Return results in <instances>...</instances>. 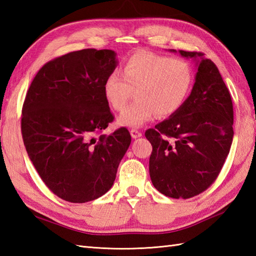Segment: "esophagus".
<instances>
[{"instance_id": "34e87169", "label": "esophagus", "mask_w": 256, "mask_h": 256, "mask_svg": "<svg viewBox=\"0 0 256 256\" xmlns=\"http://www.w3.org/2000/svg\"><path fill=\"white\" fill-rule=\"evenodd\" d=\"M130 133H131V136L133 138H138L142 136V133H140L138 130H136V128H132L131 131H130Z\"/></svg>"}]
</instances>
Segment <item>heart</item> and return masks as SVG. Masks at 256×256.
<instances>
[{
	"label": "heart",
	"instance_id": "b5f03b06",
	"mask_svg": "<svg viewBox=\"0 0 256 256\" xmlns=\"http://www.w3.org/2000/svg\"><path fill=\"white\" fill-rule=\"evenodd\" d=\"M194 82L190 64L182 58H170L150 52H138L123 64L122 76L108 74L103 94L116 111H122L132 99L136 101L120 114V125L142 126L156 114L172 116L186 101Z\"/></svg>",
	"mask_w": 256,
	"mask_h": 256
}]
</instances>
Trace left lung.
Masks as SVG:
<instances>
[{
    "mask_svg": "<svg viewBox=\"0 0 256 256\" xmlns=\"http://www.w3.org/2000/svg\"><path fill=\"white\" fill-rule=\"evenodd\" d=\"M179 54L194 59L198 67L192 94L145 136L153 146L150 176L154 187L167 197L188 199L208 189L222 170L233 140V104L210 59L202 52Z\"/></svg>",
    "mask_w": 256,
    "mask_h": 256,
    "instance_id": "1",
    "label": "left lung"
}]
</instances>
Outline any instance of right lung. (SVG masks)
<instances>
[{
  "label": "right lung",
  "mask_w": 256,
  "mask_h": 256,
  "mask_svg": "<svg viewBox=\"0 0 256 256\" xmlns=\"http://www.w3.org/2000/svg\"><path fill=\"white\" fill-rule=\"evenodd\" d=\"M116 56L88 48L52 59L26 94L22 135L27 154L50 192L69 202H88L110 190L131 144L125 128L101 135L114 118L103 84L116 67Z\"/></svg>",
  "instance_id": "right-lung-1"
}]
</instances>
